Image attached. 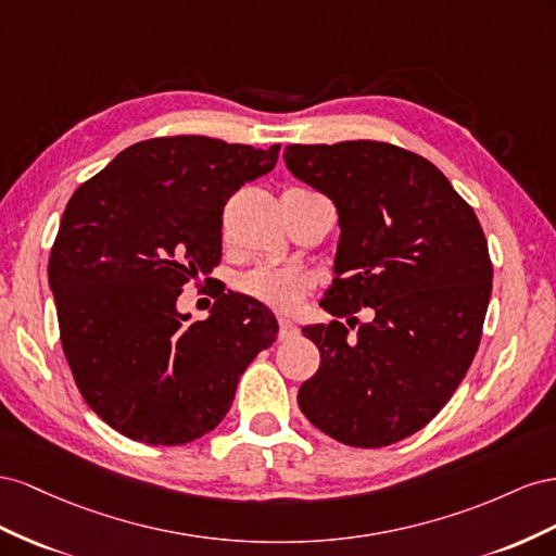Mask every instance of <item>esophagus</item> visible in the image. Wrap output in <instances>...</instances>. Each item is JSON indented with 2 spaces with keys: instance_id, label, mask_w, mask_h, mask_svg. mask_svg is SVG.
<instances>
[{
  "instance_id": "1",
  "label": "esophagus",
  "mask_w": 556,
  "mask_h": 556,
  "mask_svg": "<svg viewBox=\"0 0 556 556\" xmlns=\"http://www.w3.org/2000/svg\"><path fill=\"white\" fill-rule=\"evenodd\" d=\"M298 336V326L289 319H279V340H291Z\"/></svg>"
}]
</instances>
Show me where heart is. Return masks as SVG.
Returning a JSON list of instances; mask_svg holds the SVG:
<instances>
[{
  "label": "heart",
  "instance_id": "b5f03b06",
  "mask_svg": "<svg viewBox=\"0 0 556 556\" xmlns=\"http://www.w3.org/2000/svg\"><path fill=\"white\" fill-rule=\"evenodd\" d=\"M307 279L298 269L256 267L240 279V291L258 303L279 312L293 309L305 295Z\"/></svg>",
  "mask_w": 556,
  "mask_h": 556
}]
</instances>
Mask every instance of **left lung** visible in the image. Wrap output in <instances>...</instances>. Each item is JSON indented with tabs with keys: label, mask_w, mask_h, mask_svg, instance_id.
<instances>
[{
	"label": "left lung",
	"mask_w": 556,
	"mask_h": 556,
	"mask_svg": "<svg viewBox=\"0 0 556 556\" xmlns=\"http://www.w3.org/2000/svg\"><path fill=\"white\" fill-rule=\"evenodd\" d=\"M283 163L338 210L321 307L375 312L354 336L340 321L303 328L321 366L298 405L344 445H393L445 407L478 352L494 277L482 226L433 163L384 141L293 144Z\"/></svg>",
	"instance_id": "1"
}]
</instances>
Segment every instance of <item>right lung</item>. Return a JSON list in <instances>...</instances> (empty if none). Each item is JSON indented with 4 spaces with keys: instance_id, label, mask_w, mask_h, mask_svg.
Returning a JSON list of instances; mask_svg holds the SVG:
<instances>
[{
    "instance_id": "right-lung-1",
    "label": "right lung",
    "mask_w": 556,
    "mask_h": 556,
    "mask_svg": "<svg viewBox=\"0 0 556 556\" xmlns=\"http://www.w3.org/2000/svg\"><path fill=\"white\" fill-rule=\"evenodd\" d=\"M212 137H157L121 151L67 202L49 261L60 340L86 403L147 445L214 431L249 363L277 340L258 300L224 293L204 321L181 287L220 261L228 198L277 165Z\"/></svg>"
}]
</instances>
